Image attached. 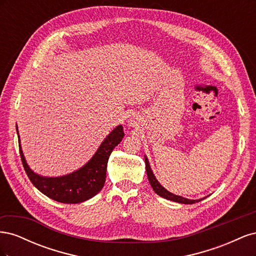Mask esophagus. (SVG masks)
I'll return each instance as SVG.
<instances>
[{
	"instance_id": "34e87169",
	"label": "esophagus",
	"mask_w": 256,
	"mask_h": 256,
	"mask_svg": "<svg viewBox=\"0 0 256 256\" xmlns=\"http://www.w3.org/2000/svg\"><path fill=\"white\" fill-rule=\"evenodd\" d=\"M130 124H132V122H130Z\"/></svg>"
}]
</instances>
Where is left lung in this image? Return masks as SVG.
Returning <instances> with one entry per match:
<instances>
[{
    "instance_id": "left-lung-1",
    "label": "left lung",
    "mask_w": 256,
    "mask_h": 256,
    "mask_svg": "<svg viewBox=\"0 0 256 256\" xmlns=\"http://www.w3.org/2000/svg\"><path fill=\"white\" fill-rule=\"evenodd\" d=\"M145 168H146V174H147V177H148V182H150V184L152 186V188L161 198H164L166 200H173V202L180 203V204H194V203H198V202H200V200H202L205 198H200V200H189V198H182L180 196L173 194V193H171L170 191H168L166 189H164L159 184V182L156 180V177H154V173L152 171V168H150L148 159H147L146 156H145Z\"/></svg>"
}]
</instances>
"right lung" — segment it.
I'll list each match as a JSON object with an SVG mask.
<instances>
[{
    "label": "right lung",
    "instance_id": "add662e5",
    "mask_svg": "<svg viewBox=\"0 0 256 256\" xmlns=\"http://www.w3.org/2000/svg\"><path fill=\"white\" fill-rule=\"evenodd\" d=\"M17 134L23 168L35 187L56 202L78 204L95 196L102 189L106 182L108 160L114 147L122 142L124 131L122 125L113 129L86 164L70 174L58 177L40 176L30 168L23 156L18 127Z\"/></svg>",
    "mask_w": 256,
    "mask_h": 256
}]
</instances>
